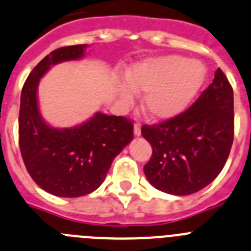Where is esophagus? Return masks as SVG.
I'll return each instance as SVG.
<instances>
[{
    "instance_id": "34e87169",
    "label": "esophagus",
    "mask_w": 251,
    "mask_h": 251,
    "mask_svg": "<svg viewBox=\"0 0 251 251\" xmlns=\"http://www.w3.org/2000/svg\"><path fill=\"white\" fill-rule=\"evenodd\" d=\"M134 135L135 136H140V135H141V126H140V124H135Z\"/></svg>"
}]
</instances>
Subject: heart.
<instances>
[{"label":"heart","mask_w":251,"mask_h":251,"mask_svg":"<svg viewBox=\"0 0 251 251\" xmlns=\"http://www.w3.org/2000/svg\"><path fill=\"white\" fill-rule=\"evenodd\" d=\"M206 78L200 61L169 55L149 58L130 67L126 82L119 81L116 92L124 106L135 100V92H145L144 109L153 120H169L193 103Z\"/></svg>","instance_id":"heart-1"}]
</instances>
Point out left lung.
Masks as SVG:
<instances>
[{
    "label": "left lung",
    "mask_w": 251,
    "mask_h": 251,
    "mask_svg": "<svg viewBox=\"0 0 251 251\" xmlns=\"http://www.w3.org/2000/svg\"><path fill=\"white\" fill-rule=\"evenodd\" d=\"M141 134L152 148L144 173L153 187L180 196L204 189L224 168L234 139V94L224 72L216 70L186 111L144 125Z\"/></svg>",
    "instance_id": "obj_1"
}]
</instances>
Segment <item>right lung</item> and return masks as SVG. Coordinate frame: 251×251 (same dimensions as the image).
<instances>
[{
    "label": "right lung",
    "instance_id": "obj_1",
    "mask_svg": "<svg viewBox=\"0 0 251 251\" xmlns=\"http://www.w3.org/2000/svg\"><path fill=\"white\" fill-rule=\"evenodd\" d=\"M87 45L55 50L31 71L21 92L19 140L25 166L38 186L60 198L87 195L100 186L112 161L132 140V123L96 112L74 127H52L40 112L38 82L55 65L80 60Z\"/></svg>",
    "mask_w": 251,
    "mask_h": 251
}]
</instances>
